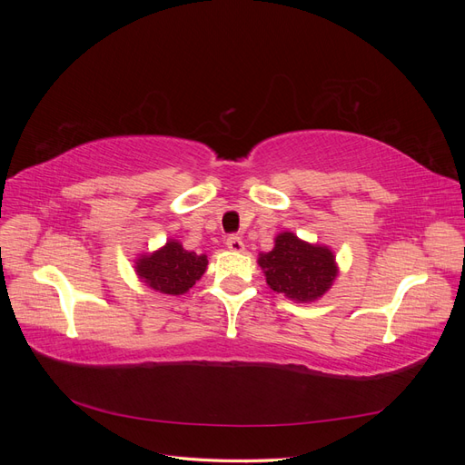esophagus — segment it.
<instances>
[{
	"label": "esophagus",
	"mask_w": 465,
	"mask_h": 465,
	"mask_svg": "<svg viewBox=\"0 0 465 465\" xmlns=\"http://www.w3.org/2000/svg\"><path fill=\"white\" fill-rule=\"evenodd\" d=\"M227 248H229L231 252H242V250H244L242 238H241V236H234V234H231V236L227 238Z\"/></svg>",
	"instance_id": "1"
}]
</instances>
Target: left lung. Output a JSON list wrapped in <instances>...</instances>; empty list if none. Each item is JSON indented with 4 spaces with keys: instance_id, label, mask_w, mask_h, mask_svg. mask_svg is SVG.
Here are the masks:
<instances>
[{
    "instance_id": "8db88e82",
    "label": "left lung",
    "mask_w": 465,
    "mask_h": 465,
    "mask_svg": "<svg viewBox=\"0 0 465 465\" xmlns=\"http://www.w3.org/2000/svg\"><path fill=\"white\" fill-rule=\"evenodd\" d=\"M258 263L270 289L297 302L320 299L337 277V263L328 246L304 242L289 231L275 236L272 252L260 254Z\"/></svg>"
}]
</instances>
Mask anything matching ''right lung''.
Wrapping results in <instances>:
<instances>
[{
  "mask_svg": "<svg viewBox=\"0 0 465 465\" xmlns=\"http://www.w3.org/2000/svg\"><path fill=\"white\" fill-rule=\"evenodd\" d=\"M207 270V256L188 252L178 241H168L153 254L135 260V272L143 283L164 294H184Z\"/></svg>",
  "mask_w": 465,
  "mask_h": 465,
  "instance_id": "add662e5",
  "label": "right lung"
}]
</instances>
